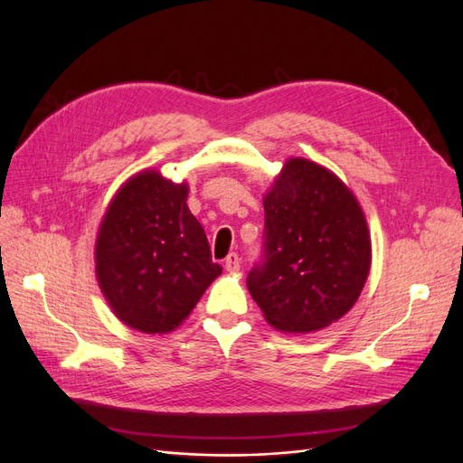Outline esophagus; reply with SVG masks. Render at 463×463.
Instances as JSON below:
<instances>
[{
	"mask_svg": "<svg viewBox=\"0 0 463 463\" xmlns=\"http://www.w3.org/2000/svg\"><path fill=\"white\" fill-rule=\"evenodd\" d=\"M225 270L227 272H238L240 270V259L236 253H231L227 259H225Z\"/></svg>",
	"mask_w": 463,
	"mask_h": 463,
	"instance_id": "obj_1",
	"label": "esophagus"
}]
</instances>
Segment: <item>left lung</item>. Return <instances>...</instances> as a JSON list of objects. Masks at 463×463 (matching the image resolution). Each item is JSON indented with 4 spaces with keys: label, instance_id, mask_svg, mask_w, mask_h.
I'll list each match as a JSON object with an SVG mask.
<instances>
[{
    "label": "left lung",
    "instance_id": "obj_1",
    "mask_svg": "<svg viewBox=\"0 0 463 463\" xmlns=\"http://www.w3.org/2000/svg\"><path fill=\"white\" fill-rule=\"evenodd\" d=\"M264 204V262L248 288L266 323L313 334L356 304L372 269V234L353 189L330 168L288 157Z\"/></svg>",
    "mask_w": 463,
    "mask_h": 463
}]
</instances>
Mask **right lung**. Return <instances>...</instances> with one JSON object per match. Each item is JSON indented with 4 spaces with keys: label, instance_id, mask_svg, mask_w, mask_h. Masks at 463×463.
Wrapping results in <instances>:
<instances>
[{
    "label": "right lung",
    "instance_id": "add662e5",
    "mask_svg": "<svg viewBox=\"0 0 463 463\" xmlns=\"http://www.w3.org/2000/svg\"><path fill=\"white\" fill-rule=\"evenodd\" d=\"M187 193L185 180L146 168L119 185L101 217L95 278L112 313L133 330H176L222 276Z\"/></svg>",
    "mask_w": 463,
    "mask_h": 463
}]
</instances>
